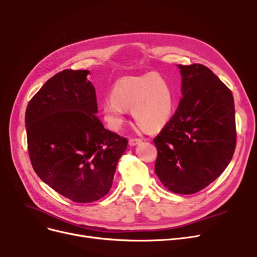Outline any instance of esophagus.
<instances>
[{
  "label": "esophagus",
  "mask_w": 257,
  "mask_h": 257,
  "mask_svg": "<svg viewBox=\"0 0 257 257\" xmlns=\"http://www.w3.org/2000/svg\"><path fill=\"white\" fill-rule=\"evenodd\" d=\"M142 142H143L142 138H131L128 141V144H130V146H136Z\"/></svg>",
  "instance_id": "1"
}]
</instances>
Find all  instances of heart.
<instances>
[{
  "label": "heart",
  "mask_w": 257,
  "mask_h": 257,
  "mask_svg": "<svg viewBox=\"0 0 257 257\" xmlns=\"http://www.w3.org/2000/svg\"><path fill=\"white\" fill-rule=\"evenodd\" d=\"M172 88L159 73L138 77H123L116 80L111 90V98L102 104L104 119L112 130H119L124 122L125 109L139 127L157 131L169 120L173 112Z\"/></svg>",
  "instance_id": "1"
}]
</instances>
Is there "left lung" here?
<instances>
[{"mask_svg": "<svg viewBox=\"0 0 257 257\" xmlns=\"http://www.w3.org/2000/svg\"><path fill=\"white\" fill-rule=\"evenodd\" d=\"M182 94L176 112L153 139L155 174L165 188L188 195L205 189L231 161L236 148L231 91L203 64H179Z\"/></svg>", "mask_w": 257, "mask_h": 257, "instance_id": "left-lung-1", "label": "left lung"}]
</instances>
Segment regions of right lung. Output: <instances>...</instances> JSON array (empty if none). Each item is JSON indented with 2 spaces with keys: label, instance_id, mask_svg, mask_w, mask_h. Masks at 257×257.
<instances>
[{
  "label": "right lung",
  "instance_id": "add662e5",
  "mask_svg": "<svg viewBox=\"0 0 257 257\" xmlns=\"http://www.w3.org/2000/svg\"><path fill=\"white\" fill-rule=\"evenodd\" d=\"M89 71L64 69L31 98L26 110L28 151L34 172L75 203H92L110 191L127 139L95 115Z\"/></svg>",
  "mask_w": 257,
  "mask_h": 257
}]
</instances>
